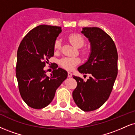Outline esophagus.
Instances as JSON below:
<instances>
[{
	"instance_id": "esophagus-1",
	"label": "esophagus",
	"mask_w": 135,
	"mask_h": 135,
	"mask_svg": "<svg viewBox=\"0 0 135 135\" xmlns=\"http://www.w3.org/2000/svg\"><path fill=\"white\" fill-rule=\"evenodd\" d=\"M72 77V74L71 72H68V77Z\"/></svg>"
}]
</instances>
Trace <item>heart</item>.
Wrapping results in <instances>:
<instances>
[{
    "mask_svg": "<svg viewBox=\"0 0 135 135\" xmlns=\"http://www.w3.org/2000/svg\"><path fill=\"white\" fill-rule=\"evenodd\" d=\"M68 40L74 46L77 48H81L85 45V39L82 35L78 33H72L68 36ZM61 47V41L59 39L55 40L54 43V49L55 50H60ZM82 54L83 56H86L88 51L86 50H82ZM80 63V59L78 57H63L58 61L60 66L66 70H72L73 69Z\"/></svg>",
    "mask_w": 135,
    "mask_h": 135,
    "instance_id": "1",
    "label": "heart"
}]
</instances>
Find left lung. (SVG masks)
Returning <instances> with one entry per match:
<instances>
[{"label":"left lung","mask_w":135,"mask_h":135,"mask_svg":"<svg viewBox=\"0 0 135 135\" xmlns=\"http://www.w3.org/2000/svg\"><path fill=\"white\" fill-rule=\"evenodd\" d=\"M82 33L91 44L88 61L78 68L81 74H90L89 79L73 76L77 86L72 93L76 104L84 111H92L108 99L118 75V51L113 39L97 27H84Z\"/></svg>","instance_id":"left-lung-1"}]
</instances>
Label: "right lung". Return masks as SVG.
<instances>
[{
  "label": "right lung",
  "mask_w": 135,
  "mask_h": 135,
  "mask_svg": "<svg viewBox=\"0 0 135 135\" xmlns=\"http://www.w3.org/2000/svg\"><path fill=\"white\" fill-rule=\"evenodd\" d=\"M61 31L59 26H38L24 37L17 50L16 72L19 90L24 101L33 109L49 105L56 89L67 78V72L56 69V65L50 78L44 70L54 55V43Z\"/></svg>",
  "instance_id": "right-lung-1"
}]
</instances>
